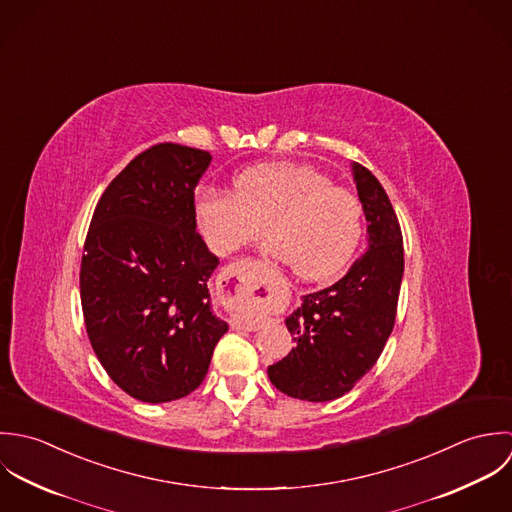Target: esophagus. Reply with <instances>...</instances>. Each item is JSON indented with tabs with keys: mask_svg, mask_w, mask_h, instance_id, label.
I'll return each mask as SVG.
<instances>
[{
	"mask_svg": "<svg viewBox=\"0 0 512 512\" xmlns=\"http://www.w3.org/2000/svg\"><path fill=\"white\" fill-rule=\"evenodd\" d=\"M251 267H255V263H251L249 259H237L229 265H225L219 273V291H221V301L223 305L233 310V324L237 328H245V330H259L261 328V318L257 314H253L249 307L251 303H255L259 297H255L253 293H245L243 291V275L245 271H249Z\"/></svg>",
	"mask_w": 512,
	"mask_h": 512,
	"instance_id": "1",
	"label": "esophagus"
}]
</instances>
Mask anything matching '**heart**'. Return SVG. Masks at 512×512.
<instances>
[{
	"instance_id": "obj_1",
	"label": "heart",
	"mask_w": 512,
	"mask_h": 512,
	"mask_svg": "<svg viewBox=\"0 0 512 512\" xmlns=\"http://www.w3.org/2000/svg\"><path fill=\"white\" fill-rule=\"evenodd\" d=\"M196 217L217 253L255 241L267 225L269 253L305 281L336 275L364 235L360 198L305 164L249 168L235 178L233 194L204 188Z\"/></svg>"
}]
</instances>
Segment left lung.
Returning <instances> with one entry per match:
<instances>
[{"mask_svg":"<svg viewBox=\"0 0 512 512\" xmlns=\"http://www.w3.org/2000/svg\"><path fill=\"white\" fill-rule=\"evenodd\" d=\"M352 170L368 251L340 281L303 297L287 318L297 346L267 370L279 392L307 402L348 394L374 368L396 322L404 277L400 221L376 176L358 162Z\"/></svg>","mask_w":512,"mask_h":512,"instance_id":"obj_1","label":"left lung"}]
</instances>
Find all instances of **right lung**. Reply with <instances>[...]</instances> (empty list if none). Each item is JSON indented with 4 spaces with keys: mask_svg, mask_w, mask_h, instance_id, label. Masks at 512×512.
<instances>
[{
    "mask_svg": "<svg viewBox=\"0 0 512 512\" xmlns=\"http://www.w3.org/2000/svg\"><path fill=\"white\" fill-rule=\"evenodd\" d=\"M211 154L174 142L140 152L104 190L81 261L91 346L128 396L162 404L204 382L227 324L209 307L217 257L196 231Z\"/></svg>",
    "mask_w": 512,
    "mask_h": 512,
    "instance_id": "1",
    "label": "right lung"
}]
</instances>
